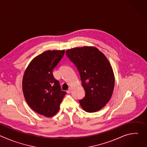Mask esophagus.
I'll return each instance as SVG.
<instances>
[{
	"instance_id": "1",
	"label": "esophagus",
	"mask_w": 147,
	"mask_h": 147,
	"mask_svg": "<svg viewBox=\"0 0 147 147\" xmlns=\"http://www.w3.org/2000/svg\"><path fill=\"white\" fill-rule=\"evenodd\" d=\"M71 88L70 87V88L68 89V90L67 91V92L68 94H70V93L71 92Z\"/></svg>"
}]
</instances>
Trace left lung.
I'll list each match as a JSON object with an SVG mask.
<instances>
[{"instance_id":"1","label":"left lung","mask_w":147,"mask_h":147,"mask_svg":"<svg viewBox=\"0 0 147 147\" xmlns=\"http://www.w3.org/2000/svg\"><path fill=\"white\" fill-rule=\"evenodd\" d=\"M66 54L77 67L86 95L79 100L82 108L97 112L109 101L115 86L113 69L107 57L95 47H84L67 50Z\"/></svg>"}]
</instances>
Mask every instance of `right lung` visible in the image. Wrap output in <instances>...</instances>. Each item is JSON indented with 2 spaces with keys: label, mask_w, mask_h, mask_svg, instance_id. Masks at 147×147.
Listing matches in <instances>:
<instances>
[{
  "label": "right lung",
  "mask_w": 147,
  "mask_h": 147,
  "mask_svg": "<svg viewBox=\"0 0 147 147\" xmlns=\"http://www.w3.org/2000/svg\"><path fill=\"white\" fill-rule=\"evenodd\" d=\"M65 51H47L34 58L27 67L23 79V91L29 107L47 117L55 115L66 92L61 90L53 70Z\"/></svg>",
  "instance_id": "add662e5"
}]
</instances>
